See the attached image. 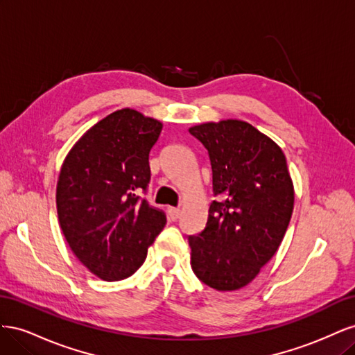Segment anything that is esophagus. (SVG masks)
Returning <instances> with one entry per match:
<instances>
[{"mask_svg":"<svg viewBox=\"0 0 355 355\" xmlns=\"http://www.w3.org/2000/svg\"><path fill=\"white\" fill-rule=\"evenodd\" d=\"M168 216L171 220H178L180 216V209L178 207H168Z\"/></svg>","mask_w":355,"mask_h":355,"instance_id":"34e87169","label":"esophagus"}]
</instances>
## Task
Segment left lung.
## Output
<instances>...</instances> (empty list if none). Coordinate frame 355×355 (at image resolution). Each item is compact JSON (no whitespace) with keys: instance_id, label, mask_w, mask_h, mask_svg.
Returning <instances> with one entry per match:
<instances>
[{"instance_id":"obj_1","label":"left lung","mask_w":355,"mask_h":355,"mask_svg":"<svg viewBox=\"0 0 355 355\" xmlns=\"http://www.w3.org/2000/svg\"><path fill=\"white\" fill-rule=\"evenodd\" d=\"M189 133L207 149L218 197L206 228L188 237L192 271L211 288L237 290L275 254L292 218L295 191L286 157L240 120L198 124Z\"/></svg>"}]
</instances>
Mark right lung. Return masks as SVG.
Instances as JSON below:
<instances>
[{"instance_id": "1", "label": "right lung", "mask_w": 355, "mask_h": 355, "mask_svg": "<svg viewBox=\"0 0 355 355\" xmlns=\"http://www.w3.org/2000/svg\"><path fill=\"white\" fill-rule=\"evenodd\" d=\"M161 128L135 110L115 111L85 132L62 164L60 228L78 261L105 282L135 274L167 222L163 210L141 197Z\"/></svg>"}]
</instances>
